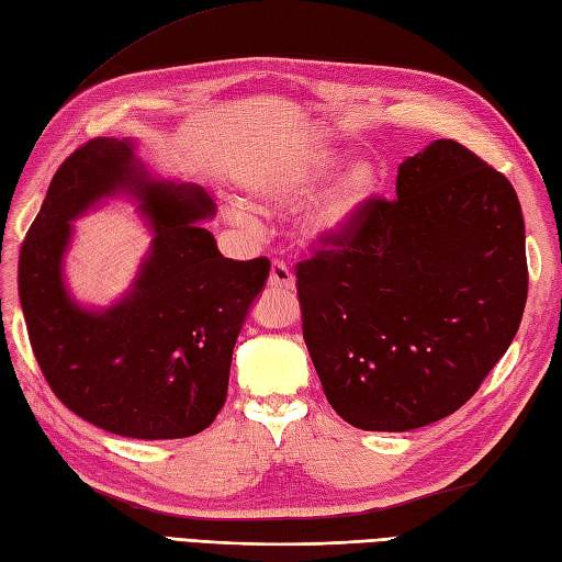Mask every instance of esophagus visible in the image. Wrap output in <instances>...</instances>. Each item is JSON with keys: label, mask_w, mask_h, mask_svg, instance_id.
<instances>
[{"label": "esophagus", "mask_w": 562, "mask_h": 562, "mask_svg": "<svg viewBox=\"0 0 562 562\" xmlns=\"http://www.w3.org/2000/svg\"><path fill=\"white\" fill-rule=\"evenodd\" d=\"M268 286H270L272 292H290V290H294V276H292V270L286 268L282 261H272Z\"/></svg>", "instance_id": "obj_1"}]
</instances>
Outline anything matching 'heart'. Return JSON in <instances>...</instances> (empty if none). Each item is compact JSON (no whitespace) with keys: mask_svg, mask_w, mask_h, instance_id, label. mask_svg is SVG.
I'll return each mask as SVG.
<instances>
[{"mask_svg":"<svg viewBox=\"0 0 562 562\" xmlns=\"http://www.w3.org/2000/svg\"><path fill=\"white\" fill-rule=\"evenodd\" d=\"M333 166L329 154H311L299 164L258 176L249 194L266 206H296L304 201ZM378 190L375 168L366 161L341 168L323 190L315 194L301 215V235L313 244H335L349 233L358 215ZM233 218L244 225H254V215L244 209H233Z\"/></svg>","mask_w":562,"mask_h":562,"instance_id":"obj_1","label":"heart"}]
</instances>
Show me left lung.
<instances>
[{"label":"left lung","mask_w":562,"mask_h":562,"mask_svg":"<svg viewBox=\"0 0 562 562\" xmlns=\"http://www.w3.org/2000/svg\"><path fill=\"white\" fill-rule=\"evenodd\" d=\"M304 339L325 396L368 431L456 413L520 327L525 221L513 184L463 144L398 166L339 241L296 266Z\"/></svg>","instance_id":"8db88e82"}]
</instances>
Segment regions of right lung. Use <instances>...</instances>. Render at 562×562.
Here are the masks:
<instances>
[{"mask_svg":"<svg viewBox=\"0 0 562 562\" xmlns=\"http://www.w3.org/2000/svg\"><path fill=\"white\" fill-rule=\"evenodd\" d=\"M127 193L153 225V247L116 305L67 294L72 221ZM211 196L149 176L133 139L97 137L49 182L19 258V296L33 353L66 408L111 435L182 439L206 429L227 396L239 329L268 280V258H223L201 225Z\"/></svg>","mask_w":562,"mask_h":562,"instance_id":"right-lung-1","label":"right lung"}]
</instances>
